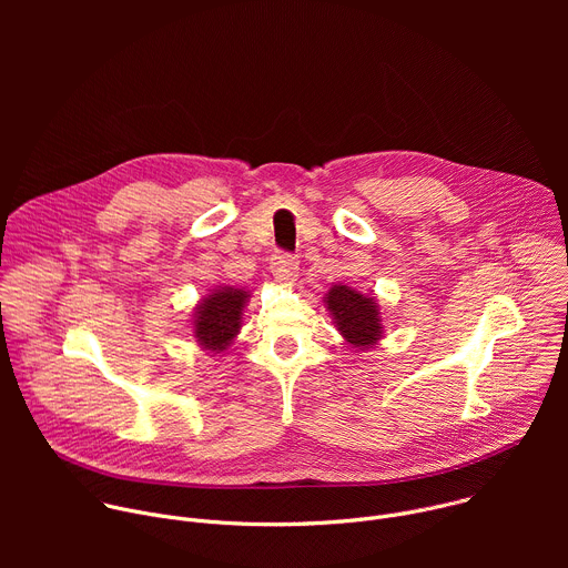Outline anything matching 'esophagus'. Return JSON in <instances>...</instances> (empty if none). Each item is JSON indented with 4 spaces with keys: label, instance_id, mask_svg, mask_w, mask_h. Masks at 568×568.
<instances>
[{
    "label": "esophagus",
    "instance_id": "34e87169",
    "mask_svg": "<svg viewBox=\"0 0 568 568\" xmlns=\"http://www.w3.org/2000/svg\"><path fill=\"white\" fill-rule=\"evenodd\" d=\"M270 270H272V276L278 281V283H292L296 281L298 276V261L292 256V254H276L270 263Z\"/></svg>",
    "mask_w": 568,
    "mask_h": 568
}]
</instances>
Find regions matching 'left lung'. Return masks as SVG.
<instances>
[{
  "label": "left lung",
  "mask_w": 568,
  "mask_h": 568,
  "mask_svg": "<svg viewBox=\"0 0 568 568\" xmlns=\"http://www.w3.org/2000/svg\"><path fill=\"white\" fill-rule=\"evenodd\" d=\"M326 305L344 339L353 348H373L382 337V318L373 296L359 294L348 285H333L326 294Z\"/></svg>",
  "instance_id": "obj_1"
}]
</instances>
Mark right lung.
I'll return each instance as SVG.
<instances>
[{
  "label": "right lung",
  "instance_id": "obj_1",
  "mask_svg": "<svg viewBox=\"0 0 568 568\" xmlns=\"http://www.w3.org/2000/svg\"><path fill=\"white\" fill-rule=\"evenodd\" d=\"M250 298V292L235 290L231 285L213 290L195 307V339L200 346L213 353L226 351L242 326V310Z\"/></svg>",
  "mask_w": 568,
  "mask_h": 568
}]
</instances>
